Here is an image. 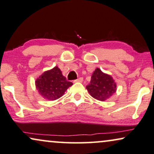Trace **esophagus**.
<instances>
[{
	"label": "esophagus",
	"instance_id": "obj_1",
	"mask_svg": "<svg viewBox=\"0 0 154 154\" xmlns=\"http://www.w3.org/2000/svg\"><path fill=\"white\" fill-rule=\"evenodd\" d=\"M82 81H83L82 77H79L78 79H77L76 80H75V82H82Z\"/></svg>",
	"mask_w": 154,
	"mask_h": 154
}]
</instances>
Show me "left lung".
I'll use <instances>...</instances> for the list:
<instances>
[{"label": "left lung", "instance_id": "left-lung-1", "mask_svg": "<svg viewBox=\"0 0 154 154\" xmlns=\"http://www.w3.org/2000/svg\"><path fill=\"white\" fill-rule=\"evenodd\" d=\"M86 88L91 97L96 100L105 101L116 92V85L110 75L103 73L100 69L97 68Z\"/></svg>", "mask_w": 154, "mask_h": 154}]
</instances>
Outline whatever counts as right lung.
Listing matches in <instances>:
<instances>
[{
    "mask_svg": "<svg viewBox=\"0 0 154 154\" xmlns=\"http://www.w3.org/2000/svg\"><path fill=\"white\" fill-rule=\"evenodd\" d=\"M36 88L46 100L53 101L61 97L67 88L73 85L68 82L57 67L46 71L37 79Z\"/></svg>",
    "mask_w": 154,
    "mask_h": 154,
    "instance_id": "add662e5",
    "label": "right lung"
}]
</instances>
